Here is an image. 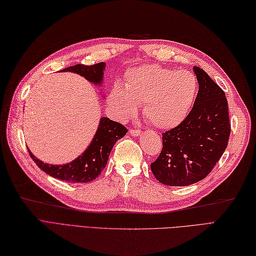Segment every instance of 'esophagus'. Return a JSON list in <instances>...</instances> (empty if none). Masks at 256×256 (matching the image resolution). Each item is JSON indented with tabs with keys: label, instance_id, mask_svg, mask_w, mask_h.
Segmentation results:
<instances>
[{
	"label": "esophagus",
	"instance_id": "esophagus-1",
	"mask_svg": "<svg viewBox=\"0 0 256 256\" xmlns=\"http://www.w3.org/2000/svg\"><path fill=\"white\" fill-rule=\"evenodd\" d=\"M142 130H135V128H132V130H130V134L132 135V136H140V135H142Z\"/></svg>",
	"mask_w": 256,
	"mask_h": 256
}]
</instances>
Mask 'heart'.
<instances>
[{
  "instance_id": "obj_1",
  "label": "heart",
  "mask_w": 256,
  "mask_h": 256,
  "mask_svg": "<svg viewBox=\"0 0 256 256\" xmlns=\"http://www.w3.org/2000/svg\"><path fill=\"white\" fill-rule=\"evenodd\" d=\"M198 78L188 70L144 64L130 70L126 90L114 85L109 104L122 118L133 116L144 104L145 119L159 128L180 126L190 112L198 94Z\"/></svg>"
}]
</instances>
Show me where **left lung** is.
<instances>
[{
    "mask_svg": "<svg viewBox=\"0 0 256 256\" xmlns=\"http://www.w3.org/2000/svg\"><path fill=\"white\" fill-rule=\"evenodd\" d=\"M199 90L194 107L180 126L162 134V150L150 164L154 178L168 186H188L212 171L230 135L228 102L206 72L194 67Z\"/></svg>",
    "mask_w": 256,
    "mask_h": 256,
    "instance_id": "left-lung-1",
    "label": "left lung"
}]
</instances>
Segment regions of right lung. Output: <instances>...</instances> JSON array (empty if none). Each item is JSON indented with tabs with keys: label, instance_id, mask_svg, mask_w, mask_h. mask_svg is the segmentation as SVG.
Masks as SVG:
<instances>
[{
	"label": "right lung",
	"instance_id": "right-lung-1",
	"mask_svg": "<svg viewBox=\"0 0 256 256\" xmlns=\"http://www.w3.org/2000/svg\"><path fill=\"white\" fill-rule=\"evenodd\" d=\"M104 67H106L104 62H98L92 66L78 64L66 68L62 71L74 72L84 76L90 82L100 83ZM126 132L128 128L121 123L110 120L109 118H102L100 126L88 149L76 160L62 166L48 164L36 159L29 149L28 152L36 164L53 178L69 182H88L95 180L106 168L111 149L114 148L116 142L122 138Z\"/></svg>",
	"mask_w": 256,
	"mask_h": 256
}]
</instances>
